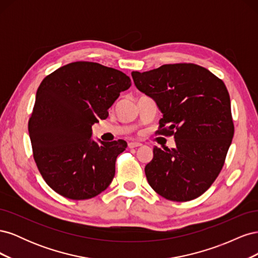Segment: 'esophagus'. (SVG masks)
<instances>
[{"instance_id": "34e87169", "label": "esophagus", "mask_w": 258, "mask_h": 258, "mask_svg": "<svg viewBox=\"0 0 258 258\" xmlns=\"http://www.w3.org/2000/svg\"><path fill=\"white\" fill-rule=\"evenodd\" d=\"M141 145H142L141 143H138V142H129L128 143L129 148H136V147H140Z\"/></svg>"}]
</instances>
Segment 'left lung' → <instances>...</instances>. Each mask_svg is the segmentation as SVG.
Here are the masks:
<instances>
[{"label": "left lung", "mask_w": 258, "mask_h": 258, "mask_svg": "<svg viewBox=\"0 0 258 258\" xmlns=\"http://www.w3.org/2000/svg\"><path fill=\"white\" fill-rule=\"evenodd\" d=\"M131 75L163 114L157 135L174 137L176 144L165 151L154 147L145 166L148 184L171 201L196 199L220 174L235 134L227 88L194 63L163 64Z\"/></svg>", "instance_id": "8db88e82"}]
</instances>
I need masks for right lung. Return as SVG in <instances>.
Here are the masks:
<instances>
[{
  "mask_svg": "<svg viewBox=\"0 0 258 258\" xmlns=\"http://www.w3.org/2000/svg\"><path fill=\"white\" fill-rule=\"evenodd\" d=\"M130 86L124 73L88 61L61 67L38 86L28 129L37 169L57 194L85 200L111 184L127 142L98 144L91 127L107 118L108 108Z\"/></svg>",
  "mask_w": 258,
  "mask_h": 258,
  "instance_id": "1",
  "label": "right lung"
}]
</instances>
